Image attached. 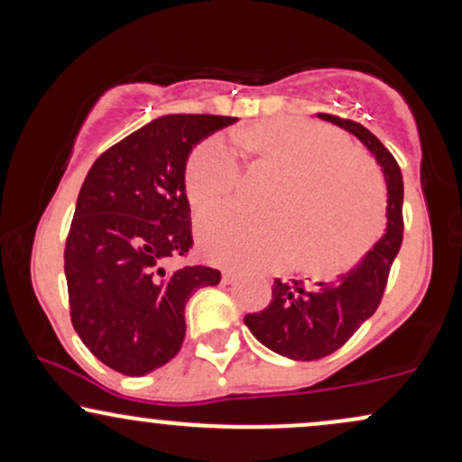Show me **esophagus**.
<instances>
[{"label":"esophagus","instance_id":"34e87169","mask_svg":"<svg viewBox=\"0 0 462 462\" xmlns=\"http://www.w3.org/2000/svg\"><path fill=\"white\" fill-rule=\"evenodd\" d=\"M236 280V273L235 272H224L221 273V282L224 284H232Z\"/></svg>","mask_w":462,"mask_h":462}]
</instances>
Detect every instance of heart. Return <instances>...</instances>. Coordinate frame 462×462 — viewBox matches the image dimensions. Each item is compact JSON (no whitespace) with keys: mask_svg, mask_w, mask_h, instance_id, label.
<instances>
[{"mask_svg":"<svg viewBox=\"0 0 462 462\" xmlns=\"http://www.w3.org/2000/svg\"><path fill=\"white\" fill-rule=\"evenodd\" d=\"M235 143L258 162L282 171L269 208L254 217L217 206L198 219V241L210 261L236 269L289 263L312 273H338L367 252L383 224V187L363 153L328 125L306 119H264L238 130ZM241 162L230 141L210 136L190 153L184 187L204 208L236 190Z\"/></svg>","mask_w":462,"mask_h":462,"instance_id":"1","label":"heart"}]
</instances>
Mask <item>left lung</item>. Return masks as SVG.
Here are the masks:
<instances>
[{"label":"left lung","instance_id":"left-lung-1","mask_svg":"<svg viewBox=\"0 0 462 462\" xmlns=\"http://www.w3.org/2000/svg\"><path fill=\"white\" fill-rule=\"evenodd\" d=\"M317 116L356 136L380 164L386 182V230L360 263L337 280L304 284L301 280L282 282L275 278L267 309L245 315L249 332L264 347L291 360H317L337 352L374 315L404 235V180L391 152L356 121L334 115Z\"/></svg>","mask_w":462,"mask_h":462}]
</instances>
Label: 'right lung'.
Here are the masks:
<instances>
[{
    "label": "right lung",
    "mask_w": 462,
    "mask_h": 462,
    "mask_svg": "<svg viewBox=\"0 0 462 462\" xmlns=\"http://www.w3.org/2000/svg\"><path fill=\"white\" fill-rule=\"evenodd\" d=\"M236 116L164 115L106 150L79 189L65 245L71 323L95 358L145 375L180 352L184 306L219 284L210 267L169 269L193 245L184 187L193 147Z\"/></svg>",
    "instance_id": "1"
}]
</instances>
